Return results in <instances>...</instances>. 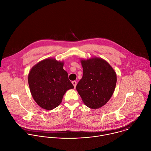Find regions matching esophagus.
<instances>
[{
    "label": "esophagus",
    "instance_id": "esophagus-1",
    "mask_svg": "<svg viewBox=\"0 0 151 151\" xmlns=\"http://www.w3.org/2000/svg\"><path fill=\"white\" fill-rule=\"evenodd\" d=\"M72 84H73V86H74V87H76L77 82H76V81H72Z\"/></svg>",
    "mask_w": 151,
    "mask_h": 151
}]
</instances>
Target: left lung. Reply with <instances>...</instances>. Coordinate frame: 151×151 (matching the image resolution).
<instances>
[{
	"label": "left lung",
	"instance_id": "8db88e82",
	"mask_svg": "<svg viewBox=\"0 0 151 151\" xmlns=\"http://www.w3.org/2000/svg\"><path fill=\"white\" fill-rule=\"evenodd\" d=\"M82 78L76 89L84 103L96 109L104 105L112 97L116 83V75L112 67L100 58L81 61Z\"/></svg>",
	"mask_w": 151,
	"mask_h": 151
}]
</instances>
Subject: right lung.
Wrapping results in <instances>:
<instances>
[{
	"label": "right lung",
	"mask_w": 151,
	"mask_h": 151,
	"mask_svg": "<svg viewBox=\"0 0 151 151\" xmlns=\"http://www.w3.org/2000/svg\"><path fill=\"white\" fill-rule=\"evenodd\" d=\"M63 65V62L54 58H47L35 65L29 74L32 96L45 109L51 110L58 106L66 91L74 88Z\"/></svg>",
	"instance_id": "add662e5"
}]
</instances>
